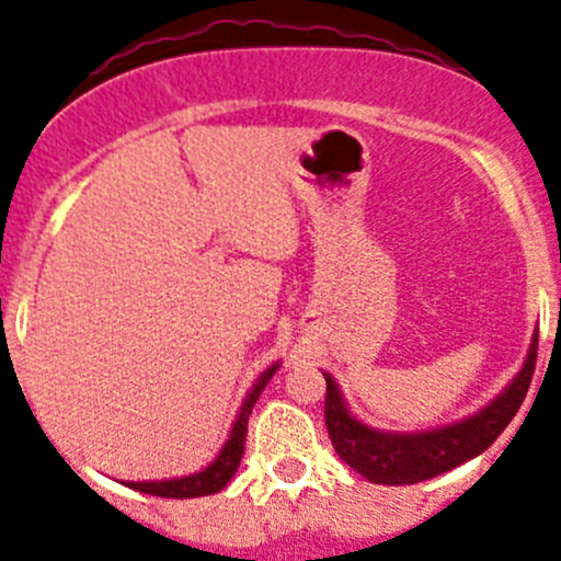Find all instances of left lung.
I'll list each match as a JSON object with an SVG mask.
<instances>
[{
    "mask_svg": "<svg viewBox=\"0 0 561 561\" xmlns=\"http://www.w3.org/2000/svg\"><path fill=\"white\" fill-rule=\"evenodd\" d=\"M535 362H538V334L529 345L527 365L500 400L472 419L461 421V424L424 432V435H389V432L367 430L348 413V408L340 400L334 380L323 373V378H327L323 421H327L329 440L345 465L354 467L359 476H365L373 483L408 486V483L435 478L440 472L465 465L472 456L483 454L505 432V426L511 424L513 415L522 408L524 397H527Z\"/></svg>",
    "mask_w": 561,
    "mask_h": 561,
    "instance_id": "obj_1",
    "label": "left lung"
}]
</instances>
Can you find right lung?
I'll use <instances>...</instances> for the list:
<instances>
[{
    "instance_id": "add662e5",
    "label": "right lung",
    "mask_w": 561,
    "mask_h": 561,
    "mask_svg": "<svg viewBox=\"0 0 561 561\" xmlns=\"http://www.w3.org/2000/svg\"><path fill=\"white\" fill-rule=\"evenodd\" d=\"M278 365L270 367L267 373L259 378V383L253 386V391L248 394L245 405H242L238 421L232 426V435H229L227 446L221 448L218 459L213 461L210 467H205L202 472H194L188 478H175V481H151V483H126L129 489L142 494H156V496H167V500H188V496H205V494H216L232 481V476L238 472L240 459H242V448H245V432H248V415H251L253 405H256L259 394L267 386V380L273 378Z\"/></svg>"
}]
</instances>
